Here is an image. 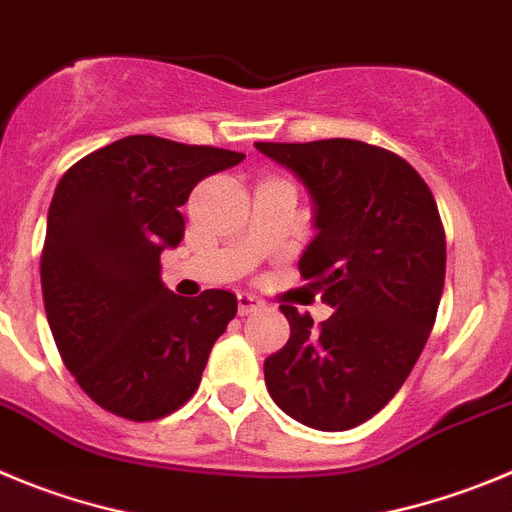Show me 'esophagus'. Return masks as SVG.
<instances>
[{"label": "esophagus", "instance_id": "obj_1", "mask_svg": "<svg viewBox=\"0 0 512 512\" xmlns=\"http://www.w3.org/2000/svg\"><path fill=\"white\" fill-rule=\"evenodd\" d=\"M237 306H239V313H242V316H247V313L257 311V308L262 306V301L257 296H252V293H239Z\"/></svg>", "mask_w": 512, "mask_h": 512}]
</instances>
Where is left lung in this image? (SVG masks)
<instances>
[{
	"label": "left lung",
	"instance_id": "left-lung-1",
	"mask_svg": "<svg viewBox=\"0 0 512 512\" xmlns=\"http://www.w3.org/2000/svg\"><path fill=\"white\" fill-rule=\"evenodd\" d=\"M313 201L316 237L298 270L334 308L321 326L280 306L290 339L265 359L280 411L319 431H347L390 403L434 329L446 237L434 193L390 150L359 140L255 142Z\"/></svg>",
	"mask_w": 512,
	"mask_h": 512
}]
</instances>
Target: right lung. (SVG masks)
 Instances as JSON below:
<instances>
[{"mask_svg":"<svg viewBox=\"0 0 512 512\" xmlns=\"http://www.w3.org/2000/svg\"><path fill=\"white\" fill-rule=\"evenodd\" d=\"M245 155L130 135L66 170L48 211L40 283L53 339L86 395L114 416L155 421L199 388L237 313L229 290L181 298L160 252L183 239L193 186Z\"/></svg>","mask_w":512,"mask_h":512,"instance_id":"1","label":"right lung"}]
</instances>
